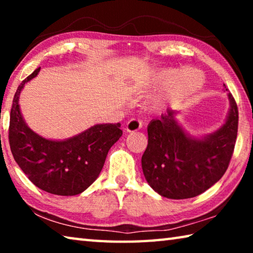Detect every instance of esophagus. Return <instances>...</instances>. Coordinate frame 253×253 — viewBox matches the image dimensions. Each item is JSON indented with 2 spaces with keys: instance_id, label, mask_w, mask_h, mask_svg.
I'll list each match as a JSON object with an SVG mask.
<instances>
[{
  "instance_id": "obj_1",
  "label": "esophagus",
  "mask_w": 253,
  "mask_h": 253,
  "mask_svg": "<svg viewBox=\"0 0 253 253\" xmlns=\"http://www.w3.org/2000/svg\"><path fill=\"white\" fill-rule=\"evenodd\" d=\"M142 127H143L142 121H139V119H135V118H134V119H130V121L127 123L126 130L129 131V132H131V131H137V130H139Z\"/></svg>"
}]
</instances>
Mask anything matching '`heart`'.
<instances>
[{
  "mask_svg": "<svg viewBox=\"0 0 253 253\" xmlns=\"http://www.w3.org/2000/svg\"><path fill=\"white\" fill-rule=\"evenodd\" d=\"M174 76V71H168L162 76V79L169 80ZM203 84V76L198 69L194 68H185L176 76L173 81L170 91L174 95H185V93L195 91Z\"/></svg>",
  "mask_w": 253,
  "mask_h": 253,
  "instance_id": "1",
  "label": "heart"
}]
</instances>
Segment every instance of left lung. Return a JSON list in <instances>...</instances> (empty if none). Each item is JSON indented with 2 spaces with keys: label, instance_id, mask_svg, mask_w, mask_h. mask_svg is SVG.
<instances>
[{
  "label": "left lung",
  "instance_id": "obj_1",
  "mask_svg": "<svg viewBox=\"0 0 253 253\" xmlns=\"http://www.w3.org/2000/svg\"><path fill=\"white\" fill-rule=\"evenodd\" d=\"M228 96L231 107L225 124L204 138L187 136L172 109L149 123L142 168L158 194L173 200L194 198L223 176L234 151L239 123L237 102L231 93Z\"/></svg>",
  "mask_w": 253,
  "mask_h": 253
}]
</instances>
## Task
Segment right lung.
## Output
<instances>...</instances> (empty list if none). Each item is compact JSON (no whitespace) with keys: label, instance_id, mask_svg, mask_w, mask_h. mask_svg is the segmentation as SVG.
I'll return each instance as SVG.
<instances>
[{"label":"right lung","instance_id":"obj_1","mask_svg":"<svg viewBox=\"0 0 253 253\" xmlns=\"http://www.w3.org/2000/svg\"><path fill=\"white\" fill-rule=\"evenodd\" d=\"M34 70L20 84L11 108L8 142L12 155L34 185L55 195L80 194L96 181L110 147L121 138V124H102L67 140H50L32 131L19 108L25 83L39 74Z\"/></svg>","mask_w":253,"mask_h":253}]
</instances>
